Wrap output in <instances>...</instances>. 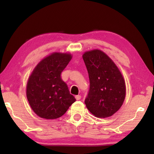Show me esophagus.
Listing matches in <instances>:
<instances>
[{
  "label": "esophagus",
  "instance_id": "1",
  "mask_svg": "<svg viewBox=\"0 0 154 154\" xmlns=\"http://www.w3.org/2000/svg\"><path fill=\"white\" fill-rule=\"evenodd\" d=\"M75 98H76V100H79L81 98H82V96H80V95H77V96H75Z\"/></svg>",
  "mask_w": 154,
  "mask_h": 154
}]
</instances>
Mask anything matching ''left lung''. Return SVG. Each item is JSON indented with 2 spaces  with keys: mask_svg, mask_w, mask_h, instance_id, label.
Wrapping results in <instances>:
<instances>
[{
  "mask_svg": "<svg viewBox=\"0 0 154 154\" xmlns=\"http://www.w3.org/2000/svg\"><path fill=\"white\" fill-rule=\"evenodd\" d=\"M90 79V90L85 104L97 118H107L116 113L126 96L124 77L113 61L99 49L83 54Z\"/></svg>",
  "mask_w": 154,
  "mask_h": 154,
  "instance_id": "left-lung-1",
  "label": "left lung"
}]
</instances>
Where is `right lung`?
Wrapping results in <instances>:
<instances>
[{
    "label": "right lung",
    "instance_id": "add662e5",
    "mask_svg": "<svg viewBox=\"0 0 154 154\" xmlns=\"http://www.w3.org/2000/svg\"><path fill=\"white\" fill-rule=\"evenodd\" d=\"M71 58L70 54L54 52L36 65L28 78L27 99L40 118H58L76 100L60 76Z\"/></svg>",
    "mask_w": 154,
    "mask_h": 154
}]
</instances>
